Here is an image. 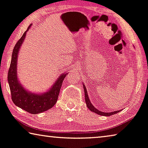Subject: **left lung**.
Segmentation results:
<instances>
[{
    "instance_id": "obj_1",
    "label": "left lung",
    "mask_w": 148,
    "mask_h": 148,
    "mask_svg": "<svg viewBox=\"0 0 148 148\" xmlns=\"http://www.w3.org/2000/svg\"><path fill=\"white\" fill-rule=\"evenodd\" d=\"M83 88H84V94H85V102L87 105L88 108L89 109L90 111L93 112L94 113L98 114V115L104 116H110L114 115V114H117L119 112H120V110H118V111H114V112H103L100 111V110H98V109H96V108L94 106L93 104H92L91 102H90L89 97H88V95L86 88L84 84H83Z\"/></svg>"
}]
</instances>
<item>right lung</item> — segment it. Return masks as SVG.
<instances>
[{"label": "right lung", "mask_w": 148, "mask_h": 148, "mask_svg": "<svg viewBox=\"0 0 148 148\" xmlns=\"http://www.w3.org/2000/svg\"><path fill=\"white\" fill-rule=\"evenodd\" d=\"M32 24H30L13 49L10 68L8 70V82L12 102L14 104L28 113L36 114L45 112L54 106L58 100L64 79L68 73L62 74L51 88L43 93L36 94L28 91L21 84L17 76L18 56L20 48L25 39L26 32L29 30Z\"/></svg>", "instance_id": "obj_1"}]
</instances>
